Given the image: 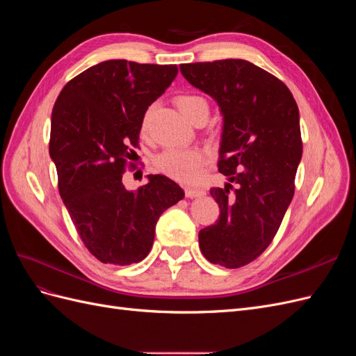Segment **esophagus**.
<instances>
[{
    "label": "esophagus",
    "instance_id": "obj_1",
    "mask_svg": "<svg viewBox=\"0 0 356 356\" xmlns=\"http://www.w3.org/2000/svg\"><path fill=\"white\" fill-rule=\"evenodd\" d=\"M184 193L187 197H200L203 195H207V191H204L203 188H197V187H186L184 188Z\"/></svg>",
    "mask_w": 356,
    "mask_h": 356
}]
</instances>
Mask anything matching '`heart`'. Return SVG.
Segmentation results:
<instances>
[{"label": "heart", "instance_id": "b5f03b06", "mask_svg": "<svg viewBox=\"0 0 356 356\" xmlns=\"http://www.w3.org/2000/svg\"><path fill=\"white\" fill-rule=\"evenodd\" d=\"M175 104L190 122H195L202 115H209V102L200 95H179L175 98ZM149 114H152V108L147 110L143 117L141 127L144 132L148 129ZM154 165L161 174L172 179L193 182L202 175V170L207 165V154L199 148H168L156 157Z\"/></svg>", "mask_w": 356, "mask_h": 356}]
</instances>
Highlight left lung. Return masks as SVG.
<instances>
[{"label": "left lung", "instance_id": "8db88e82", "mask_svg": "<svg viewBox=\"0 0 356 356\" xmlns=\"http://www.w3.org/2000/svg\"><path fill=\"white\" fill-rule=\"evenodd\" d=\"M179 70L224 115L218 170L230 182L211 188L220 217L199 232L200 251L213 264L238 268L272 243L293 200L303 153L298 106L284 81L243 59Z\"/></svg>", "mask_w": 356, "mask_h": 356}]
</instances>
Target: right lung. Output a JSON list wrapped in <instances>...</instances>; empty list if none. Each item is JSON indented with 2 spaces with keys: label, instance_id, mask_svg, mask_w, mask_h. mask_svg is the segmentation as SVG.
I'll use <instances>...</instances> for the list:
<instances>
[{
  "label": "right lung",
  "instance_id": "right-lung-1",
  "mask_svg": "<svg viewBox=\"0 0 356 356\" xmlns=\"http://www.w3.org/2000/svg\"><path fill=\"white\" fill-rule=\"evenodd\" d=\"M177 74V65L105 60L70 80L53 106L49 153L59 195L83 245L104 264L143 261L159 217L184 197L165 175H148L135 191L122 181L145 111Z\"/></svg>",
  "mask_w": 356,
  "mask_h": 356
}]
</instances>
